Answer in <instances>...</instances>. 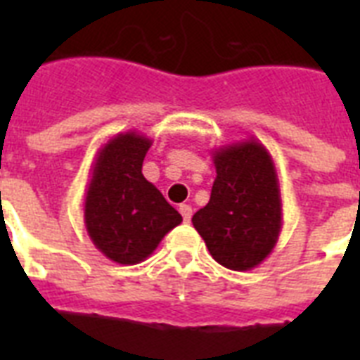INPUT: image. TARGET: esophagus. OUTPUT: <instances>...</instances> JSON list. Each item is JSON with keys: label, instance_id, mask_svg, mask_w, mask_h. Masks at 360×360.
Listing matches in <instances>:
<instances>
[{"label": "esophagus", "instance_id": "esophagus-1", "mask_svg": "<svg viewBox=\"0 0 360 360\" xmlns=\"http://www.w3.org/2000/svg\"><path fill=\"white\" fill-rule=\"evenodd\" d=\"M179 213H181V217H183V220H185V222H188V220L192 219V207H191V205H186V203L179 205Z\"/></svg>", "mask_w": 360, "mask_h": 360}]
</instances>
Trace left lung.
<instances>
[{"label": "left lung", "mask_w": 360, "mask_h": 360, "mask_svg": "<svg viewBox=\"0 0 360 360\" xmlns=\"http://www.w3.org/2000/svg\"><path fill=\"white\" fill-rule=\"evenodd\" d=\"M209 203L192 217L214 262L250 271L273 252L282 230V198L271 153L256 138L213 149Z\"/></svg>", "instance_id": "left-lung-1"}]
</instances>
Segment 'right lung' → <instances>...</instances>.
I'll use <instances>...</instances> for the list:
<instances>
[{
  "instance_id": "1",
  "label": "right lung",
  "mask_w": 360,
  "mask_h": 360,
  "mask_svg": "<svg viewBox=\"0 0 360 360\" xmlns=\"http://www.w3.org/2000/svg\"><path fill=\"white\" fill-rule=\"evenodd\" d=\"M153 140L138 130L112 136L97 151L84 196V224L93 245L120 265L149 257L183 222L157 186L141 174Z\"/></svg>"
}]
</instances>
